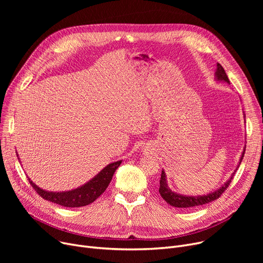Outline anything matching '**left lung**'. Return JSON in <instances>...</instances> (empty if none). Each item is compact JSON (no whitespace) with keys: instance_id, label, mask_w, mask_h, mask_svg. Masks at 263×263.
<instances>
[{"instance_id":"8db88e82","label":"left lung","mask_w":263,"mask_h":263,"mask_svg":"<svg viewBox=\"0 0 263 263\" xmlns=\"http://www.w3.org/2000/svg\"><path fill=\"white\" fill-rule=\"evenodd\" d=\"M216 78H217V80H224L225 82L229 83V79H228V77H227V74H226V72L224 70V68L222 67V65H220V64H217ZM245 148L243 150V154H242V157H241V160H240V164H241V162L243 160V157H244V154H245ZM240 164H239V166H240ZM239 166H238V168H239ZM236 171H234V173H236ZM234 173H233V175L231 176V178L229 179V180L222 187H220L219 190L211 193V194H206L204 196H195V197H193V196L179 195V194H176V193L172 192V190H170L168 186H167L166 178H165V173L163 171L162 174H161L159 193H160L162 198L165 201H166L168 204H171L173 206H176V208H193V206L201 205V204H204V203H209V202L219 198L220 195H223V193L227 190V187L231 183V180H232V177L234 176Z\"/></svg>"}]
</instances>
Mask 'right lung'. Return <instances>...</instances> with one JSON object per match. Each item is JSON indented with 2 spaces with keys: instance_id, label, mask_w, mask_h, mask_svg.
I'll return each mask as SVG.
<instances>
[{
  "instance_id": "right-lung-1",
  "label": "right lung",
  "mask_w": 263,
  "mask_h": 263,
  "mask_svg": "<svg viewBox=\"0 0 263 263\" xmlns=\"http://www.w3.org/2000/svg\"><path fill=\"white\" fill-rule=\"evenodd\" d=\"M120 163L121 161L110 163L95 178H92L89 182L82 185L79 189L69 191V192H62V193L47 192L36 186V184H34L30 179H29V182L31 183L32 187L37 192V194L40 197H43L44 199L54 203H58L60 205L69 206V208H76V206L78 208V206H84L86 204L93 202L102 194L108 186L110 180H112L113 175L118 168Z\"/></svg>"
}]
</instances>
